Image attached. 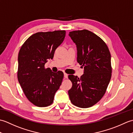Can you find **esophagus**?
I'll use <instances>...</instances> for the list:
<instances>
[{"mask_svg": "<svg viewBox=\"0 0 133 133\" xmlns=\"http://www.w3.org/2000/svg\"><path fill=\"white\" fill-rule=\"evenodd\" d=\"M64 77L65 78H68V74H67L66 73H64Z\"/></svg>", "mask_w": 133, "mask_h": 133, "instance_id": "34e87169", "label": "esophagus"}]
</instances>
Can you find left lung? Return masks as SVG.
<instances>
[{
	"instance_id": "8db88e82",
	"label": "left lung",
	"mask_w": 133,
	"mask_h": 133,
	"mask_svg": "<svg viewBox=\"0 0 133 133\" xmlns=\"http://www.w3.org/2000/svg\"><path fill=\"white\" fill-rule=\"evenodd\" d=\"M69 36L77 45V62L84 67V74L78 78L69 75L72 86L69 90L71 103L88 108L99 101L111 79V55L106 43L87 30L73 31Z\"/></svg>"
}]
</instances>
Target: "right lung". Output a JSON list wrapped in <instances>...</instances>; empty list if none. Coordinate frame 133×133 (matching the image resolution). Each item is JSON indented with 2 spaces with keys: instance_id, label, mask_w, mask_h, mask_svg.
Returning a JSON list of instances; mask_svg holds the SVG:
<instances>
[{
  "instance_id": "right-lung-1",
  "label": "right lung",
  "mask_w": 133,
  "mask_h": 133,
  "mask_svg": "<svg viewBox=\"0 0 133 133\" xmlns=\"http://www.w3.org/2000/svg\"><path fill=\"white\" fill-rule=\"evenodd\" d=\"M65 36L64 30L36 32L25 41L19 50L18 79L28 100L36 106L51 105L61 85L63 72H54L45 68L44 64L48 59L53 58Z\"/></svg>"
}]
</instances>
